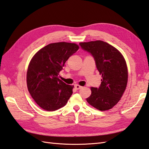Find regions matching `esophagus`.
<instances>
[{
    "label": "esophagus",
    "mask_w": 149,
    "mask_h": 149,
    "mask_svg": "<svg viewBox=\"0 0 149 149\" xmlns=\"http://www.w3.org/2000/svg\"><path fill=\"white\" fill-rule=\"evenodd\" d=\"M75 89H80L82 87V86H81L80 85H79V84H75Z\"/></svg>",
    "instance_id": "1"
}]
</instances>
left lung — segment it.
Wrapping results in <instances>:
<instances>
[{"instance_id":"1","label":"left lung","mask_w":149,"mask_h":149,"mask_svg":"<svg viewBox=\"0 0 149 149\" xmlns=\"http://www.w3.org/2000/svg\"><path fill=\"white\" fill-rule=\"evenodd\" d=\"M79 44L94 57L102 77L101 85L98 88H91V94L86 100L101 111L111 109L119 102L127 86L128 72L125 59L118 49L102 40Z\"/></svg>"}]
</instances>
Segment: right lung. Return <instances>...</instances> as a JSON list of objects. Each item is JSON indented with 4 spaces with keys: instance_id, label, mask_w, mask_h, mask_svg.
<instances>
[{
    "instance_id": "right-lung-1",
    "label": "right lung",
    "mask_w": 149,
    "mask_h": 149,
    "mask_svg": "<svg viewBox=\"0 0 149 149\" xmlns=\"http://www.w3.org/2000/svg\"><path fill=\"white\" fill-rule=\"evenodd\" d=\"M79 48L75 43H51L31 59L26 72L27 88L41 109L54 111L66 105L74 86L65 84L58 75L68 58Z\"/></svg>"
}]
</instances>
